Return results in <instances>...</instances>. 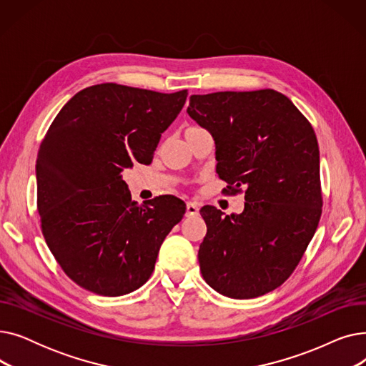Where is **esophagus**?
Instances as JSON below:
<instances>
[{"label": "esophagus", "instance_id": "obj_1", "mask_svg": "<svg viewBox=\"0 0 366 366\" xmlns=\"http://www.w3.org/2000/svg\"><path fill=\"white\" fill-rule=\"evenodd\" d=\"M199 215V204L196 202H188L187 203V217H194Z\"/></svg>", "mask_w": 366, "mask_h": 366}]
</instances>
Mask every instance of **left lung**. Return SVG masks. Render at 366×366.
Instances as JSON below:
<instances>
[{
  "mask_svg": "<svg viewBox=\"0 0 366 366\" xmlns=\"http://www.w3.org/2000/svg\"><path fill=\"white\" fill-rule=\"evenodd\" d=\"M187 112L212 134L219 178L234 191L246 187L242 214L200 209L202 276L228 298L264 295L292 274L320 219L315 130L272 89L191 94Z\"/></svg>",
  "mask_w": 366,
  "mask_h": 366,
  "instance_id": "1",
  "label": "left lung"
}]
</instances>
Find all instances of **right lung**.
<instances>
[{
	"mask_svg": "<svg viewBox=\"0 0 366 366\" xmlns=\"http://www.w3.org/2000/svg\"><path fill=\"white\" fill-rule=\"evenodd\" d=\"M187 94L104 83L74 94L53 120L35 164L38 214L53 257L84 290H138L182 219L178 197L133 202L123 172L151 163Z\"/></svg>",
	"mask_w": 366,
	"mask_h": 366,
	"instance_id": "1",
	"label": "right lung"
}]
</instances>
